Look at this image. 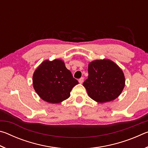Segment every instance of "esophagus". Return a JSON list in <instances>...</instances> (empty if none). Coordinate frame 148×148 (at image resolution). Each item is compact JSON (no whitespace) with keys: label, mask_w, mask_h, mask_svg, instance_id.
<instances>
[{"label":"esophagus","mask_w":148,"mask_h":148,"mask_svg":"<svg viewBox=\"0 0 148 148\" xmlns=\"http://www.w3.org/2000/svg\"><path fill=\"white\" fill-rule=\"evenodd\" d=\"M84 77H81V78H79V80H78L79 83V84H82V83H83V82H84Z\"/></svg>","instance_id":"1"}]
</instances>
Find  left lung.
I'll return each instance as SVG.
<instances>
[{
    "mask_svg": "<svg viewBox=\"0 0 148 148\" xmlns=\"http://www.w3.org/2000/svg\"><path fill=\"white\" fill-rule=\"evenodd\" d=\"M88 78L84 82L87 94L100 103L110 102L118 97L125 87L122 70L109 59L95 60L88 66Z\"/></svg>",
    "mask_w": 148,
    "mask_h": 148,
    "instance_id": "1",
    "label": "left lung"
}]
</instances>
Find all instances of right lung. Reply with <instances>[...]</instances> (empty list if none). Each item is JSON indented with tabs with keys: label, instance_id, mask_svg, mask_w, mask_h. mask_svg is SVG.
Wrapping results in <instances>:
<instances>
[{
	"label": "right lung",
	"instance_id": "right-lung-1",
	"mask_svg": "<svg viewBox=\"0 0 148 148\" xmlns=\"http://www.w3.org/2000/svg\"><path fill=\"white\" fill-rule=\"evenodd\" d=\"M32 83L35 91L42 100L57 104L69 98L78 82L62 60L55 59L42 62L34 72Z\"/></svg>",
	"mask_w": 148,
	"mask_h": 148
}]
</instances>
